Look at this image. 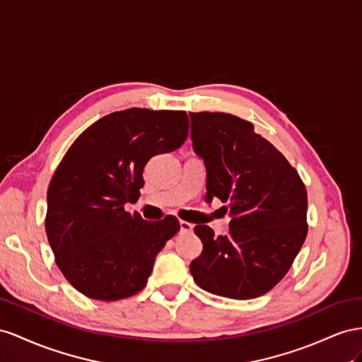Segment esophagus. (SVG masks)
Wrapping results in <instances>:
<instances>
[{
	"mask_svg": "<svg viewBox=\"0 0 362 362\" xmlns=\"http://www.w3.org/2000/svg\"><path fill=\"white\" fill-rule=\"evenodd\" d=\"M180 230L183 232V233H188V232H191L192 229H194V224L192 223H188V221H183V220H180Z\"/></svg>",
	"mask_w": 362,
	"mask_h": 362,
	"instance_id": "obj_1",
	"label": "esophagus"
}]
</instances>
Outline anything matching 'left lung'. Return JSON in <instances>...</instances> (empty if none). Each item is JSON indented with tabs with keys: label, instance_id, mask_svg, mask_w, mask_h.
Masks as SVG:
<instances>
[{
	"label": "left lung",
	"instance_id": "left-lung-1",
	"mask_svg": "<svg viewBox=\"0 0 362 362\" xmlns=\"http://www.w3.org/2000/svg\"><path fill=\"white\" fill-rule=\"evenodd\" d=\"M189 115L192 146L208 171L206 202L221 200L232 216L224 236L195 226L203 252L191 262V274L216 296L259 297L282 281L305 243V183L252 122L223 112Z\"/></svg>",
	"mask_w": 362,
	"mask_h": 362
}]
</instances>
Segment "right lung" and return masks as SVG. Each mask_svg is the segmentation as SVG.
Returning a JSON list of instances; mask_svg holds the SVG:
<instances>
[{
	"instance_id": "obj_1",
	"label": "right lung",
	"mask_w": 362,
	"mask_h": 362,
	"mask_svg": "<svg viewBox=\"0 0 362 362\" xmlns=\"http://www.w3.org/2000/svg\"><path fill=\"white\" fill-rule=\"evenodd\" d=\"M183 110L126 109L92 124L72 142L47 192L45 232L62 274L95 300H121L147 285L154 259L179 232L167 215L146 221L124 209L139 199L154 154L188 138Z\"/></svg>"
}]
</instances>
